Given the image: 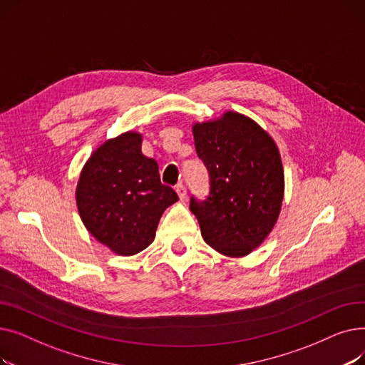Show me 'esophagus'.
Masks as SVG:
<instances>
[{"instance_id": "1", "label": "esophagus", "mask_w": 365, "mask_h": 365, "mask_svg": "<svg viewBox=\"0 0 365 365\" xmlns=\"http://www.w3.org/2000/svg\"><path fill=\"white\" fill-rule=\"evenodd\" d=\"M175 189H176V192H178V195H179L180 200H185V198H186V187H185L183 183H178Z\"/></svg>"}]
</instances>
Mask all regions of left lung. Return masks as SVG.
<instances>
[{
    "mask_svg": "<svg viewBox=\"0 0 365 365\" xmlns=\"http://www.w3.org/2000/svg\"><path fill=\"white\" fill-rule=\"evenodd\" d=\"M210 176L207 200L190 198L204 241L227 257L250 255L274 229L284 198V170L274 139L256 121L226 110L192 125Z\"/></svg>",
    "mask_w": 365,
    "mask_h": 365,
    "instance_id": "obj_1",
    "label": "left lung"
}]
</instances>
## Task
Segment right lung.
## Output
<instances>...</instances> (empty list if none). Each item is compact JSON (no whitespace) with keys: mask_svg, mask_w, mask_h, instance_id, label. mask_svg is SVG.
Wrapping results in <instances>:
<instances>
[{"mask_svg":"<svg viewBox=\"0 0 365 365\" xmlns=\"http://www.w3.org/2000/svg\"><path fill=\"white\" fill-rule=\"evenodd\" d=\"M75 200L96 240L115 255L133 256L153 241L164 210L179 198L161 183L157 161L142 153V134L127 131L91 153Z\"/></svg>","mask_w":365,"mask_h":365,"instance_id":"right-lung-1","label":"right lung"}]
</instances>
